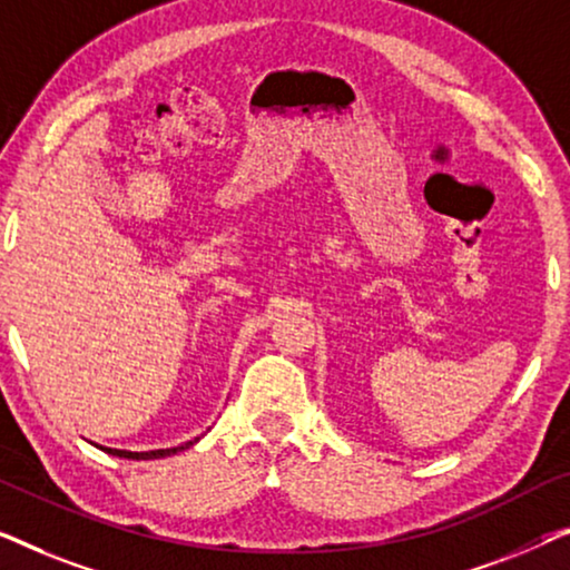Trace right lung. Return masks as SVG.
Returning a JSON list of instances; mask_svg holds the SVG:
<instances>
[{
  "mask_svg": "<svg viewBox=\"0 0 570 570\" xmlns=\"http://www.w3.org/2000/svg\"><path fill=\"white\" fill-rule=\"evenodd\" d=\"M194 441H197V439H194ZM194 441H186L184 446H176V449H158V451H121V449H104V451H108V454H114V456H121V459H160V456L176 454V451L189 449Z\"/></svg>",
  "mask_w": 570,
  "mask_h": 570,
  "instance_id": "right-lung-1",
  "label": "right lung"
}]
</instances>
